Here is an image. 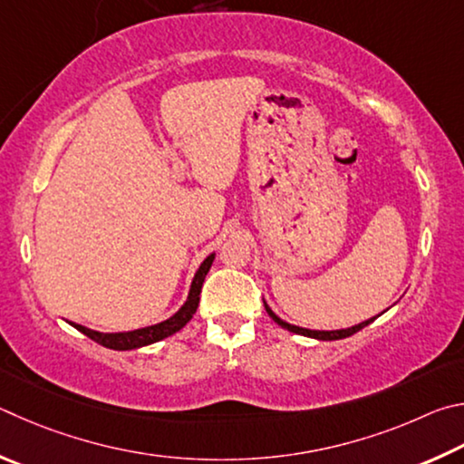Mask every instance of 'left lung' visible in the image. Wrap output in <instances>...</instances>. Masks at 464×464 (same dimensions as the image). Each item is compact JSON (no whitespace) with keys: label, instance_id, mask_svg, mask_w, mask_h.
<instances>
[{"label":"left lung","instance_id":"left-lung-1","mask_svg":"<svg viewBox=\"0 0 464 464\" xmlns=\"http://www.w3.org/2000/svg\"><path fill=\"white\" fill-rule=\"evenodd\" d=\"M265 310H266V314H269L275 322L279 324L281 328H285V330H289V332H294V334H302V336L315 338V340H340V338H348V336L356 334V332H359V330H362L364 326H369L371 322H375V320H377V315H375V318H369V320H364V322H361V324H356V326L343 328V330H310V328H299V326H294V324H289V322H285V320H281L279 315L271 310L269 304H266V302H265ZM381 314H383V312H381ZM381 314H379V315H381Z\"/></svg>","mask_w":464,"mask_h":464}]
</instances>
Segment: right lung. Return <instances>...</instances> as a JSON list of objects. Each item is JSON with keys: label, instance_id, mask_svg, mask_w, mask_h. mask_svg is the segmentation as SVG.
<instances>
[{"label": "right lung", "instance_id": "1", "mask_svg": "<svg viewBox=\"0 0 464 464\" xmlns=\"http://www.w3.org/2000/svg\"><path fill=\"white\" fill-rule=\"evenodd\" d=\"M214 258H216V253H211L209 256L203 258L199 269L193 275V281H191V287H189V294H187L185 304L167 320L152 324V326L130 330V332H97V330L81 326V324H75V322H69V324L72 328H77L81 334H85L87 338L95 340L97 344H102L105 348H111V351H134V348L149 346V344L159 343V340H162V338L173 336L175 332L181 330L185 324L193 318V314L198 312L203 279H206V275L209 271L211 263H214Z\"/></svg>", "mask_w": 464, "mask_h": 464}]
</instances>
